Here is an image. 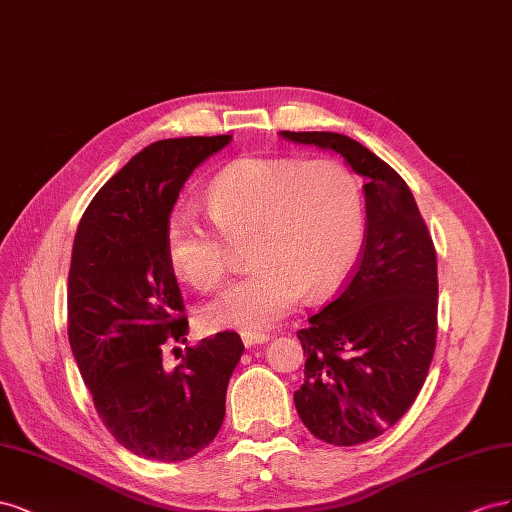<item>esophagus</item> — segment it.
<instances>
[{"label":"esophagus","instance_id":"esophagus-1","mask_svg":"<svg viewBox=\"0 0 512 512\" xmlns=\"http://www.w3.org/2000/svg\"><path fill=\"white\" fill-rule=\"evenodd\" d=\"M270 341V334L264 332H242V343L246 347H255V345H264Z\"/></svg>","mask_w":512,"mask_h":512}]
</instances>
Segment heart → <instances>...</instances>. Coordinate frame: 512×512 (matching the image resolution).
<instances>
[{
    "label": "heart",
    "mask_w": 512,
    "mask_h": 512,
    "mask_svg": "<svg viewBox=\"0 0 512 512\" xmlns=\"http://www.w3.org/2000/svg\"><path fill=\"white\" fill-rule=\"evenodd\" d=\"M210 225L191 212L169 218L165 251L191 287L221 285L231 246L246 244L253 272L199 311L203 330H264L315 298L352 266L367 227L356 173L341 160L298 156L242 158L208 188Z\"/></svg>",
    "instance_id": "b5f03b06"
}]
</instances>
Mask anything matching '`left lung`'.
I'll return each mask as SVG.
<instances>
[{"label": "left lung", "mask_w": 512, "mask_h": 512, "mask_svg": "<svg viewBox=\"0 0 512 512\" xmlns=\"http://www.w3.org/2000/svg\"><path fill=\"white\" fill-rule=\"evenodd\" d=\"M345 158L362 175L367 227L362 251L337 300L298 330L304 384L296 410L319 440L356 446L382 435L429 373L437 339V259L431 233L401 175L339 133H291Z\"/></svg>", "instance_id": "obj_1"}]
</instances>
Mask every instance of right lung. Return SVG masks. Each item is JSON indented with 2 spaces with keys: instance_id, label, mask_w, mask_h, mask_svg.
<instances>
[{
  "instance_id": "obj_1",
  "label": "right lung",
  "mask_w": 512,
  "mask_h": 512,
  "mask_svg": "<svg viewBox=\"0 0 512 512\" xmlns=\"http://www.w3.org/2000/svg\"><path fill=\"white\" fill-rule=\"evenodd\" d=\"M231 135L163 139L133 156L87 206L68 272V341L96 412L126 450L184 461L225 418L229 377L244 345L218 332L186 347L173 371L167 345L186 343L184 300L165 231L184 182Z\"/></svg>"
}]
</instances>
